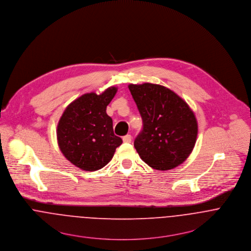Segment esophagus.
<instances>
[{
	"mask_svg": "<svg viewBox=\"0 0 251 251\" xmlns=\"http://www.w3.org/2000/svg\"><path fill=\"white\" fill-rule=\"evenodd\" d=\"M123 141L126 142V143H130L132 141V137L131 135H126L123 137Z\"/></svg>",
	"mask_w": 251,
	"mask_h": 251,
	"instance_id": "1",
	"label": "esophagus"
}]
</instances>
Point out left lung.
<instances>
[{
	"label": "left lung",
	"instance_id": "obj_1",
	"mask_svg": "<svg viewBox=\"0 0 251 251\" xmlns=\"http://www.w3.org/2000/svg\"><path fill=\"white\" fill-rule=\"evenodd\" d=\"M142 118V131L134 145L149 167L168 170L184 163L197 137V121L189 105L160 84H129Z\"/></svg>",
	"mask_w": 251,
	"mask_h": 251
}]
</instances>
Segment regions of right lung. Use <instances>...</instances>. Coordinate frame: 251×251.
I'll return each instance as SVG.
<instances>
[{
    "mask_svg": "<svg viewBox=\"0 0 251 251\" xmlns=\"http://www.w3.org/2000/svg\"><path fill=\"white\" fill-rule=\"evenodd\" d=\"M116 91L111 86L99 95L85 93L67 106L58 121V147L71 164L83 170L105 167L122 143L114 135L112 119L106 112Z\"/></svg>",
    "mask_w": 251,
    "mask_h": 251,
    "instance_id": "add662e5",
    "label": "right lung"
}]
</instances>
